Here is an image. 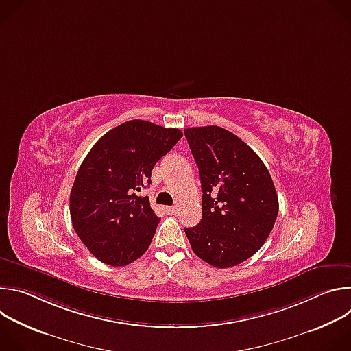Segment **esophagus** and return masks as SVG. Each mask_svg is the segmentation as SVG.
Here are the masks:
<instances>
[{
  "label": "esophagus",
  "mask_w": 351,
  "mask_h": 351,
  "mask_svg": "<svg viewBox=\"0 0 351 351\" xmlns=\"http://www.w3.org/2000/svg\"><path fill=\"white\" fill-rule=\"evenodd\" d=\"M165 211H167L169 215H175V214L178 213V207L171 206V207H167V208H165Z\"/></svg>",
  "instance_id": "obj_1"
}]
</instances>
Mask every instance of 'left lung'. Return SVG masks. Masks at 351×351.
<instances>
[{"label":"left lung","instance_id":"1","mask_svg":"<svg viewBox=\"0 0 351 351\" xmlns=\"http://www.w3.org/2000/svg\"><path fill=\"white\" fill-rule=\"evenodd\" d=\"M202 180L203 217L184 228L197 257L230 268L254 256L279 211L272 178L241 138L219 126L184 129Z\"/></svg>","mask_w":351,"mask_h":351}]
</instances>
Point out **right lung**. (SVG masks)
<instances>
[{
	"label": "right lung",
	"instance_id": "obj_1",
	"mask_svg": "<svg viewBox=\"0 0 351 351\" xmlns=\"http://www.w3.org/2000/svg\"><path fill=\"white\" fill-rule=\"evenodd\" d=\"M182 136L179 129L133 119L93 145L69 202L73 229L97 260L123 267L147 252L160 218L136 191L152 183L154 165Z\"/></svg>",
	"mask_w": 351,
	"mask_h": 351
}]
</instances>
